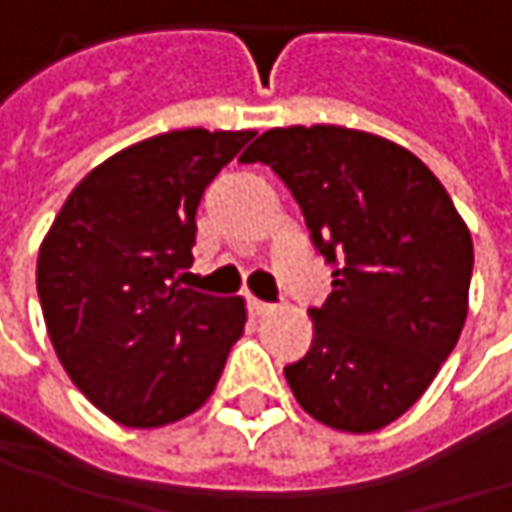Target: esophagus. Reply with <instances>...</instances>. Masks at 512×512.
Here are the masks:
<instances>
[{
	"mask_svg": "<svg viewBox=\"0 0 512 512\" xmlns=\"http://www.w3.org/2000/svg\"><path fill=\"white\" fill-rule=\"evenodd\" d=\"M247 309H250V314H256V317H265V314L274 311V306L265 303V300H256V297H247Z\"/></svg>",
	"mask_w": 512,
	"mask_h": 512,
	"instance_id": "34e87169",
	"label": "esophagus"
}]
</instances>
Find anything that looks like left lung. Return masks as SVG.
<instances>
[{
  "instance_id": "1",
  "label": "left lung",
  "mask_w": 512,
  "mask_h": 512,
  "mask_svg": "<svg viewBox=\"0 0 512 512\" xmlns=\"http://www.w3.org/2000/svg\"><path fill=\"white\" fill-rule=\"evenodd\" d=\"M300 203L335 268L311 349L285 367L317 422L370 434L399 420L455 349L469 311L472 236L443 183L408 148L364 130H265L241 157Z\"/></svg>"
}]
</instances>
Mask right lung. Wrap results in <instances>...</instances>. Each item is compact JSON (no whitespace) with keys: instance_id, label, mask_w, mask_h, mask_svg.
Returning <instances> with one entry per match:
<instances>
[{"instance_id":"obj_1","label":"right lung","mask_w":512,"mask_h":512,"mask_svg":"<svg viewBox=\"0 0 512 512\" xmlns=\"http://www.w3.org/2000/svg\"><path fill=\"white\" fill-rule=\"evenodd\" d=\"M253 130H168L95 165L37 256V294L57 358L98 411L160 428L212 396L241 338V297L180 288L195 215Z\"/></svg>"}]
</instances>
